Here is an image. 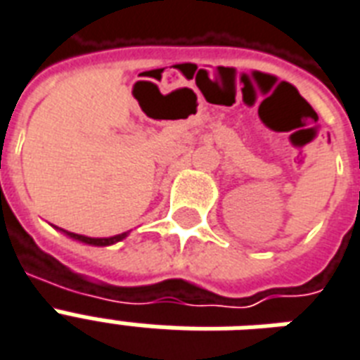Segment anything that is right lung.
<instances>
[{"instance_id":"right-lung-1","label":"right lung","mask_w":360,"mask_h":360,"mask_svg":"<svg viewBox=\"0 0 360 360\" xmlns=\"http://www.w3.org/2000/svg\"><path fill=\"white\" fill-rule=\"evenodd\" d=\"M67 233V231H65ZM67 235L75 238V240H80V242H86V244H91V246H110L114 242H120L124 236H127V233L124 235H116V236H110V238H90V236H82V235H75V233H67Z\"/></svg>"}]
</instances>
